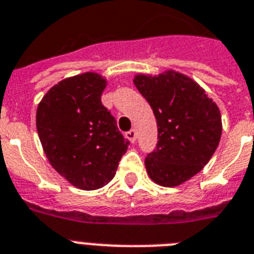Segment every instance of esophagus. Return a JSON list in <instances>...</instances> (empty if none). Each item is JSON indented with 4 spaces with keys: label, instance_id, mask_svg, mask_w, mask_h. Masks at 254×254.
I'll use <instances>...</instances> for the list:
<instances>
[{
    "label": "esophagus",
    "instance_id": "1",
    "mask_svg": "<svg viewBox=\"0 0 254 254\" xmlns=\"http://www.w3.org/2000/svg\"><path fill=\"white\" fill-rule=\"evenodd\" d=\"M126 137L131 142H135L136 140V129H129L128 132H126Z\"/></svg>",
    "mask_w": 254,
    "mask_h": 254
}]
</instances>
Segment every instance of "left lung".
I'll list each match as a JSON object with an SVG mask.
<instances>
[{"instance_id": "1", "label": "left lung", "mask_w": 254, "mask_h": 254, "mask_svg": "<svg viewBox=\"0 0 254 254\" xmlns=\"http://www.w3.org/2000/svg\"><path fill=\"white\" fill-rule=\"evenodd\" d=\"M157 121L156 148L145 157L148 175L163 187H175L209 162L222 133L215 102L192 79L169 71L133 80Z\"/></svg>"}]
</instances>
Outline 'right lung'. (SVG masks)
<instances>
[{
	"label": "right lung",
	"mask_w": 254,
	"mask_h": 254,
	"mask_svg": "<svg viewBox=\"0 0 254 254\" xmlns=\"http://www.w3.org/2000/svg\"><path fill=\"white\" fill-rule=\"evenodd\" d=\"M106 80L93 72L54 85L39 104L36 127L50 165L75 187L93 190L114 178L129 145L101 102Z\"/></svg>",
	"instance_id": "right-lung-1"
}]
</instances>
